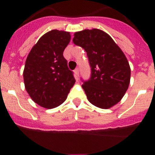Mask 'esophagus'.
<instances>
[{"label": "esophagus", "instance_id": "1", "mask_svg": "<svg viewBox=\"0 0 155 155\" xmlns=\"http://www.w3.org/2000/svg\"><path fill=\"white\" fill-rule=\"evenodd\" d=\"M74 78L77 81H78L79 78V69L78 68H76L74 70Z\"/></svg>", "mask_w": 155, "mask_h": 155}]
</instances>
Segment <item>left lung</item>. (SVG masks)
<instances>
[{"label": "left lung", "mask_w": 155, "mask_h": 155, "mask_svg": "<svg viewBox=\"0 0 155 155\" xmlns=\"http://www.w3.org/2000/svg\"><path fill=\"white\" fill-rule=\"evenodd\" d=\"M75 45L84 49L91 68L89 81L82 84L92 105L109 109L124 96L130 81V67L124 52L110 35L98 28L74 34Z\"/></svg>", "instance_id": "obj_1"}]
</instances>
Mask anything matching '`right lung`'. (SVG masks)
<instances>
[{
    "label": "right lung",
    "instance_id": "1",
    "mask_svg": "<svg viewBox=\"0 0 155 155\" xmlns=\"http://www.w3.org/2000/svg\"><path fill=\"white\" fill-rule=\"evenodd\" d=\"M71 41L69 31L54 29L40 37L27 57L25 87L34 102L46 109L63 103L75 83L63 56Z\"/></svg>",
    "mask_w": 155,
    "mask_h": 155
}]
</instances>
